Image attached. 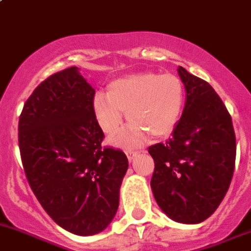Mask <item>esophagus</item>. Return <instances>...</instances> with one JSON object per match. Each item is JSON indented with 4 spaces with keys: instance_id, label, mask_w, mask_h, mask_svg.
Instances as JSON below:
<instances>
[{
    "instance_id": "esophagus-1",
    "label": "esophagus",
    "mask_w": 251,
    "mask_h": 251,
    "mask_svg": "<svg viewBox=\"0 0 251 251\" xmlns=\"http://www.w3.org/2000/svg\"><path fill=\"white\" fill-rule=\"evenodd\" d=\"M126 157H128L129 161L131 162L136 156H139V153H140V152L133 151V150H128V151H126Z\"/></svg>"
}]
</instances>
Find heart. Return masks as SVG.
Returning <instances> with one entry per match:
<instances>
[{
	"instance_id": "b5f03b06",
	"label": "heart",
	"mask_w": 251,
	"mask_h": 251,
	"mask_svg": "<svg viewBox=\"0 0 251 251\" xmlns=\"http://www.w3.org/2000/svg\"><path fill=\"white\" fill-rule=\"evenodd\" d=\"M185 90L181 79L173 74L138 72L113 81L107 97L97 93L93 112L101 130L112 136L120 130L123 113L130 126L112 139L117 146L143 143L147 134L162 138L174 130L181 116Z\"/></svg>"
}]
</instances>
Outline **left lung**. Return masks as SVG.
I'll list each match as a JSON object with an SVG mask.
<instances>
[{
	"label": "left lung",
	"instance_id": "8db88e82",
	"mask_svg": "<svg viewBox=\"0 0 251 251\" xmlns=\"http://www.w3.org/2000/svg\"><path fill=\"white\" fill-rule=\"evenodd\" d=\"M186 104L172 138L149 147L154 161L151 188L162 211L180 224H200L220 205L233 176L236 135L214 88L177 69Z\"/></svg>",
	"mask_w": 251,
	"mask_h": 251
}]
</instances>
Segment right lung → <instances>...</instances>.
<instances>
[{
	"mask_svg": "<svg viewBox=\"0 0 251 251\" xmlns=\"http://www.w3.org/2000/svg\"><path fill=\"white\" fill-rule=\"evenodd\" d=\"M95 89L72 66L43 81L19 118V149L38 202L60 227L77 236L100 233L120 204L128 158L102 147L93 112Z\"/></svg>",
	"mask_w": 251,
	"mask_h": 251,
	"instance_id": "add662e5",
	"label": "right lung"
}]
</instances>
